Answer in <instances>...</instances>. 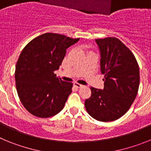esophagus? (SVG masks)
Returning a JSON list of instances; mask_svg holds the SVG:
<instances>
[{"mask_svg": "<svg viewBox=\"0 0 151 151\" xmlns=\"http://www.w3.org/2000/svg\"><path fill=\"white\" fill-rule=\"evenodd\" d=\"M73 85H74V86H76V88H80L83 87V85H81V84L77 83V82H74V84H73Z\"/></svg>", "mask_w": 151, "mask_h": 151, "instance_id": "obj_1", "label": "esophagus"}]
</instances>
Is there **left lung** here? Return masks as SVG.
Instances as JSON below:
<instances>
[{
  "mask_svg": "<svg viewBox=\"0 0 151 151\" xmlns=\"http://www.w3.org/2000/svg\"><path fill=\"white\" fill-rule=\"evenodd\" d=\"M101 55V71L104 75V89L91 87L85 100L88 113L101 122L116 120L129 110L138 94L139 66L135 57L116 38L96 39Z\"/></svg>",
  "mask_w": 151,
  "mask_h": 151,
  "instance_id": "obj_1",
  "label": "left lung"
}]
</instances>
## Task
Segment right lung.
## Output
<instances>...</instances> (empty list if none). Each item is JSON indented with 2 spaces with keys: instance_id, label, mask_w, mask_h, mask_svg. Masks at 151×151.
I'll return each instance as SVG.
<instances>
[{
  "instance_id": "obj_1",
  "label": "right lung",
  "mask_w": 151,
  "mask_h": 151,
  "mask_svg": "<svg viewBox=\"0 0 151 151\" xmlns=\"http://www.w3.org/2000/svg\"><path fill=\"white\" fill-rule=\"evenodd\" d=\"M78 40L45 33L24 47L16 66L15 80L21 103L31 114L48 118L63 110L73 83L57 78L54 72L59 69L66 49Z\"/></svg>"
}]
</instances>
